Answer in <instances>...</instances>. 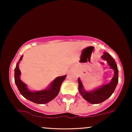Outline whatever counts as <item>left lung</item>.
<instances>
[{"label":"left lung","mask_w":132,"mask_h":132,"mask_svg":"<svg viewBox=\"0 0 132 132\" xmlns=\"http://www.w3.org/2000/svg\"><path fill=\"white\" fill-rule=\"evenodd\" d=\"M102 58L107 61L110 68L114 70V76L112 79L111 82L107 85H104L102 87L94 91L87 92L84 89L82 83L78 79L79 90L83 98L91 104L101 103L108 99L114 91L117 83L118 82V70L117 64L112 57L108 53L104 52Z\"/></svg>","instance_id":"obj_1"}]
</instances>
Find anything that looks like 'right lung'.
Listing matches in <instances>:
<instances>
[{"instance_id":"add662e5","label":"right lung","mask_w":132,"mask_h":132,"mask_svg":"<svg viewBox=\"0 0 132 132\" xmlns=\"http://www.w3.org/2000/svg\"><path fill=\"white\" fill-rule=\"evenodd\" d=\"M22 58L23 55L17 63L14 73L15 84L21 94L24 98L37 104H46L55 98L58 95L61 84L65 79L67 75L56 77L51 83L47 89L40 91L32 92L29 90L26 85L24 84L20 79V70L19 68V64Z\"/></svg>"}]
</instances>
